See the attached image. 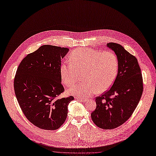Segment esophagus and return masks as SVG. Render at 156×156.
Listing matches in <instances>:
<instances>
[{
    "instance_id": "34e87169",
    "label": "esophagus",
    "mask_w": 156,
    "mask_h": 156,
    "mask_svg": "<svg viewBox=\"0 0 156 156\" xmlns=\"http://www.w3.org/2000/svg\"><path fill=\"white\" fill-rule=\"evenodd\" d=\"M75 99L81 101V102H85V101H87L86 99H85V98H78V97H75Z\"/></svg>"
}]
</instances>
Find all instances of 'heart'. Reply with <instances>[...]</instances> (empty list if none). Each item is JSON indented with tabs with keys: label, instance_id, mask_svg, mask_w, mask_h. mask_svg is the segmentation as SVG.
Returning a JSON list of instances; mask_svg holds the SVG:
<instances>
[{
	"label": "heart",
	"instance_id": "b5f03b06",
	"mask_svg": "<svg viewBox=\"0 0 156 156\" xmlns=\"http://www.w3.org/2000/svg\"><path fill=\"white\" fill-rule=\"evenodd\" d=\"M70 64L60 67L62 82L70 87L79 80L83 74L82 83L74 85L68 90L69 94L86 98L93 94L106 91L115 80L119 69L117 55L112 51L78 48L69 56Z\"/></svg>",
	"mask_w": 156,
	"mask_h": 156
}]
</instances>
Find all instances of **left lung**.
I'll return each instance as SVG.
<instances>
[{
  "label": "left lung",
  "mask_w": 156,
  "mask_h": 156,
  "mask_svg": "<svg viewBox=\"0 0 156 156\" xmlns=\"http://www.w3.org/2000/svg\"><path fill=\"white\" fill-rule=\"evenodd\" d=\"M106 45L118 57V73L110 89L96 98V108L91 113V118L98 127L112 129L131 116L140 100L144 86L137 58L119 44Z\"/></svg>",
  "instance_id": "8db88e82"
}]
</instances>
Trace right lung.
I'll return each instance as SVG.
<instances>
[{
    "instance_id": "obj_1",
    "label": "right lung",
    "mask_w": 156,
    "mask_h": 156,
    "mask_svg": "<svg viewBox=\"0 0 156 156\" xmlns=\"http://www.w3.org/2000/svg\"><path fill=\"white\" fill-rule=\"evenodd\" d=\"M69 48L43 45L20 62L14 80L19 105L32 124L56 130L66 119L67 106L74 97L57 99L64 91L61 83V60Z\"/></svg>"
}]
</instances>
